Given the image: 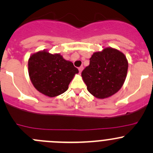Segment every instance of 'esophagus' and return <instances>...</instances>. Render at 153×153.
Returning <instances> with one entry per match:
<instances>
[{"mask_svg":"<svg viewBox=\"0 0 153 153\" xmlns=\"http://www.w3.org/2000/svg\"><path fill=\"white\" fill-rule=\"evenodd\" d=\"M83 69H84V67H80L79 68H78V70H79V72H80V73H81V72H82Z\"/></svg>","mask_w":153,"mask_h":153,"instance_id":"34e87169","label":"esophagus"}]
</instances>
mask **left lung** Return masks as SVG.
<instances>
[{
    "mask_svg": "<svg viewBox=\"0 0 153 153\" xmlns=\"http://www.w3.org/2000/svg\"><path fill=\"white\" fill-rule=\"evenodd\" d=\"M127 69L128 61L124 54L107 47L94 52L81 76L87 90L95 98L103 99L112 96L122 87Z\"/></svg>",
    "mask_w": 153,
    "mask_h": 153,
    "instance_id": "8db88e82",
    "label": "left lung"
}]
</instances>
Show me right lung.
<instances>
[{"mask_svg":"<svg viewBox=\"0 0 153 153\" xmlns=\"http://www.w3.org/2000/svg\"><path fill=\"white\" fill-rule=\"evenodd\" d=\"M29 75L35 89L49 97H55L68 89L78 69L60 54L40 51L32 54L28 61Z\"/></svg>","mask_w":153,"mask_h":153,"instance_id":"obj_1","label":"right lung"}]
</instances>
